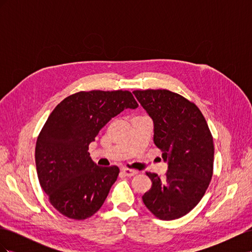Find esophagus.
<instances>
[{
    "mask_svg": "<svg viewBox=\"0 0 252 252\" xmlns=\"http://www.w3.org/2000/svg\"><path fill=\"white\" fill-rule=\"evenodd\" d=\"M122 172H123L125 175H127V177H133V175H135L136 173H138V170L124 168V169H122Z\"/></svg>",
    "mask_w": 252,
    "mask_h": 252,
    "instance_id": "obj_1",
    "label": "esophagus"
}]
</instances>
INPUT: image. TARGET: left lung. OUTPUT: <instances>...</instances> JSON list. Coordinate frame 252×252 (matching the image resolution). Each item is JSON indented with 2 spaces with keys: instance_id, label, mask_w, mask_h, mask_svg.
<instances>
[{
  "instance_id": "obj_1",
  "label": "left lung",
  "mask_w": 252,
  "mask_h": 252,
  "mask_svg": "<svg viewBox=\"0 0 252 252\" xmlns=\"http://www.w3.org/2000/svg\"><path fill=\"white\" fill-rule=\"evenodd\" d=\"M133 94L154 121V142L168 163L164 178L146 172L152 185L143 202L159 220L182 218L199 204L212 178L215 146L207 122L194 103L172 91Z\"/></svg>"
}]
</instances>
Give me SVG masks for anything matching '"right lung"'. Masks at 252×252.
Instances as JSON below:
<instances>
[{
	"instance_id": "obj_1",
	"label": "right lung",
	"mask_w": 252,
	"mask_h": 252,
	"mask_svg": "<svg viewBox=\"0 0 252 252\" xmlns=\"http://www.w3.org/2000/svg\"><path fill=\"white\" fill-rule=\"evenodd\" d=\"M138 106L130 91L91 90L52 110L37 136L35 166L42 189L63 216L85 220L102 207L120 169L94 163L89 144L112 118Z\"/></svg>"
}]
</instances>
